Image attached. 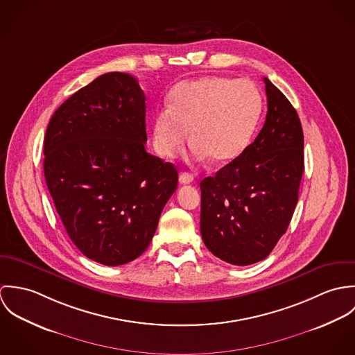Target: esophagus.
<instances>
[{
	"label": "esophagus",
	"mask_w": 355,
	"mask_h": 355,
	"mask_svg": "<svg viewBox=\"0 0 355 355\" xmlns=\"http://www.w3.org/2000/svg\"><path fill=\"white\" fill-rule=\"evenodd\" d=\"M179 182L182 184H190V183L194 182V176L191 173H189V172H182L179 175Z\"/></svg>",
	"instance_id": "34e87169"
}]
</instances>
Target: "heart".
I'll list each match as a JSON object with an SVG mask.
<instances>
[{"label":"heart","mask_w":355,"mask_h":355,"mask_svg":"<svg viewBox=\"0 0 355 355\" xmlns=\"http://www.w3.org/2000/svg\"><path fill=\"white\" fill-rule=\"evenodd\" d=\"M262 96L250 80L205 76L176 85L153 117V145L172 157L190 130L193 155L214 165L236 159L249 146L262 113Z\"/></svg>","instance_id":"1"}]
</instances>
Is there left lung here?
Instances as JSON below:
<instances>
[{"label": "left lung", "mask_w": 355, "mask_h": 355, "mask_svg": "<svg viewBox=\"0 0 355 355\" xmlns=\"http://www.w3.org/2000/svg\"><path fill=\"white\" fill-rule=\"evenodd\" d=\"M262 130L236 159L201 182V235L209 252L232 265L266 258L284 235L304 173V131L297 110L263 78Z\"/></svg>", "instance_id": "1"}]
</instances>
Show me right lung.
Returning a JSON list of instances; mask_svg holds the SVG:
<instances>
[{"instance_id": "obj_1", "label": "right lung", "mask_w": 355, "mask_h": 355, "mask_svg": "<svg viewBox=\"0 0 355 355\" xmlns=\"http://www.w3.org/2000/svg\"><path fill=\"white\" fill-rule=\"evenodd\" d=\"M146 97L123 72L94 79L51 116L44 172L73 245L107 266L127 263L152 242L178 171L146 152Z\"/></svg>"}]
</instances>
